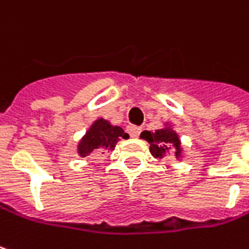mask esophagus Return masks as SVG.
Wrapping results in <instances>:
<instances>
[{
  "instance_id": "34e87169",
  "label": "esophagus",
  "mask_w": 249,
  "mask_h": 249,
  "mask_svg": "<svg viewBox=\"0 0 249 249\" xmlns=\"http://www.w3.org/2000/svg\"><path fill=\"white\" fill-rule=\"evenodd\" d=\"M127 132H129V134H130L133 139H136V137H139V134H140V132H142V129H140V127H137V126H129V127H127Z\"/></svg>"
}]
</instances>
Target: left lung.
Here are the masks:
<instances>
[{
    "label": "left lung",
    "instance_id": "obj_1",
    "mask_svg": "<svg viewBox=\"0 0 249 249\" xmlns=\"http://www.w3.org/2000/svg\"><path fill=\"white\" fill-rule=\"evenodd\" d=\"M140 137L150 144V153L154 159H164L167 154H170V151H173L177 160H181L184 157L180 136L173 129L171 123H164V127L156 132L144 130L142 132Z\"/></svg>",
    "mask_w": 249,
    "mask_h": 249
}]
</instances>
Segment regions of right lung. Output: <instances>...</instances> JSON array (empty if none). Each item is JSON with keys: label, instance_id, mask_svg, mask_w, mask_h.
<instances>
[{"label": "right lung", "instance_id": "right-lung-1", "mask_svg": "<svg viewBox=\"0 0 249 249\" xmlns=\"http://www.w3.org/2000/svg\"><path fill=\"white\" fill-rule=\"evenodd\" d=\"M124 136L126 133L120 126H115L109 120L99 117L78 142L76 151L80 157H86L95 153L99 154L106 153V150H115L116 143Z\"/></svg>", "mask_w": 249, "mask_h": 249}]
</instances>
